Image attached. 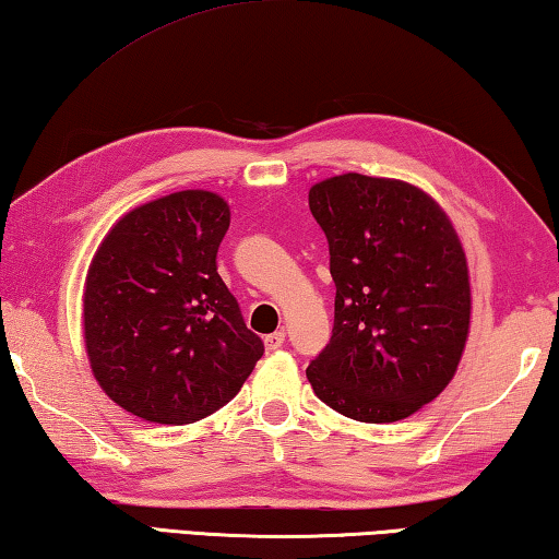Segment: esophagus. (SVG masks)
<instances>
[{
	"label": "esophagus",
	"mask_w": 559,
	"mask_h": 559,
	"mask_svg": "<svg viewBox=\"0 0 559 559\" xmlns=\"http://www.w3.org/2000/svg\"><path fill=\"white\" fill-rule=\"evenodd\" d=\"M283 342H286V332H273L263 337V347H266V352H276L283 347Z\"/></svg>",
	"instance_id": "obj_1"
}]
</instances>
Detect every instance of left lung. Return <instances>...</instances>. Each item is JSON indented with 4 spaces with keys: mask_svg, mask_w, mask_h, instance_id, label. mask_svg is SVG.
Wrapping results in <instances>:
<instances>
[{
    "mask_svg": "<svg viewBox=\"0 0 559 559\" xmlns=\"http://www.w3.org/2000/svg\"><path fill=\"white\" fill-rule=\"evenodd\" d=\"M310 212L337 288L314 395L359 423H395L448 389L472 320L469 266L452 219L418 186L342 174L314 182Z\"/></svg>",
    "mask_w": 559,
    "mask_h": 559,
    "instance_id": "left-lung-1",
    "label": "left lung"
}]
</instances>
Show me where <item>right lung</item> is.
Returning a JSON list of instances; mask_svg holds the SVG:
<instances>
[{"label":"right lung","instance_id":"1","mask_svg":"<svg viewBox=\"0 0 559 559\" xmlns=\"http://www.w3.org/2000/svg\"><path fill=\"white\" fill-rule=\"evenodd\" d=\"M229 205L180 190L121 215L90 261L83 330L90 369L127 413L188 425L239 393L263 342L217 273Z\"/></svg>","mask_w":559,"mask_h":559}]
</instances>
